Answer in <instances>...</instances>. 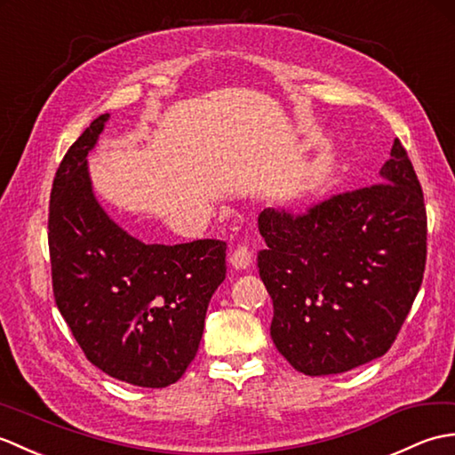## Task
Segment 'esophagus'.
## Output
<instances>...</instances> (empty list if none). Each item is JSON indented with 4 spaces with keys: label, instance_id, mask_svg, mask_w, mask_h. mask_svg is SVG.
<instances>
[{
    "label": "esophagus",
    "instance_id": "34e87169",
    "mask_svg": "<svg viewBox=\"0 0 455 455\" xmlns=\"http://www.w3.org/2000/svg\"><path fill=\"white\" fill-rule=\"evenodd\" d=\"M229 262L234 265L237 270H245L251 262H253V253H251L247 245H239L234 253L229 257Z\"/></svg>",
    "mask_w": 455,
    "mask_h": 455
}]
</instances>
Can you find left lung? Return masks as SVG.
Here are the masks:
<instances>
[{
    "mask_svg": "<svg viewBox=\"0 0 455 455\" xmlns=\"http://www.w3.org/2000/svg\"><path fill=\"white\" fill-rule=\"evenodd\" d=\"M366 188L304 216L267 208L259 275L275 306L270 337L306 376H331L386 355L422 284L425 196L399 140Z\"/></svg>",
    "mask_w": 455,
    "mask_h": 455,
    "instance_id": "obj_1",
    "label": "left lung"
}]
</instances>
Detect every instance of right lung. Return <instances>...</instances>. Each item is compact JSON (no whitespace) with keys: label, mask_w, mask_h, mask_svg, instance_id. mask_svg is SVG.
I'll return each instance as SVG.
<instances>
[{"label":"right lung","mask_w":455,"mask_h":455,"mask_svg":"<svg viewBox=\"0 0 455 455\" xmlns=\"http://www.w3.org/2000/svg\"><path fill=\"white\" fill-rule=\"evenodd\" d=\"M97 116L60 164L48 247L56 306L91 364L138 387H167L195 360L212 294L226 280V241L157 245L130 235L99 204L87 156Z\"/></svg>","instance_id":"add662e5"}]
</instances>
